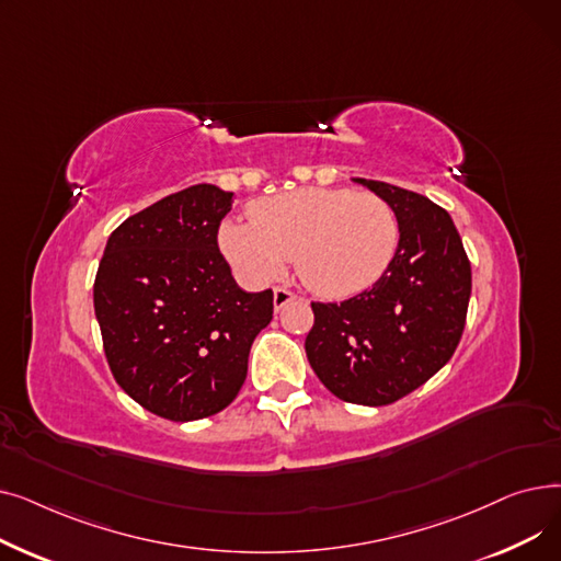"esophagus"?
<instances>
[{
	"label": "esophagus",
	"instance_id": "34e87169",
	"mask_svg": "<svg viewBox=\"0 0 561 561\" xmlns=\"http://www.w3.org/2000/svg\"><path fill=\"white\" fill-rule=\"evenodd\" d=\"M296 300V293H290L288 288H282V286H277L275 290H273V305H275V309L279 311V309H284L288 302H293Z\"/></svg>",
	"mask_w": 561,
	"mask_h": 561
}]
</instances>
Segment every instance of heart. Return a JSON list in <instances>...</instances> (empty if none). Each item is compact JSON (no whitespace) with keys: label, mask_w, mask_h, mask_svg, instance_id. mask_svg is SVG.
I'll return each mask as SVG.
<instances>
[{"label":"heart","mask_w":561,"mask_h":561,"mask_svg":"<svg viewBox=\"0 0 561 561\" xmlns=\"http://www.w3.org/2000/svg\"><path fill=\"white\" fill-rule=\"evenodd\" d=\"M250 220L220 225V250L248 282L277 277L293 259L300 282L322 298L373 286L396 256L400 222L375 193L298 188L250 204Z\"/></svg>","instance_id":"1"}]
</instances>
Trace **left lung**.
<instances>
[{"label":"left lung","mask_w":561,"mask_h":561,"mask_svg":"<svg viewBox=\"0 0 561 561\" xmlns=\"http://www.w3.org/2000/svg\"><path fill=\"white\" fill-rule=\"evenodd\" d=\"M398 214L393 261L370 288L343 302H311L307 359L336 398L381 407L444 368L463 334L470 261L446 209L387 182L355 180Z\"/></svg>","instance_id":"left-lung-1"}]
</instances>
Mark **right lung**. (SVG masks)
Segmentation results:
<instances>
[{"label":"right lung","mask_w":561,"mask_h":561,"mask_svg":"<svg viewBox=\"0 0 561 561\" xmlns=\"http://www.w3.org/2000/svg\"><path fill=\"white\" fill-rule=\"evenodd\" d=\"M233 195L172 193L111 236L93 286L104 355L121 389L174 421L214 416L239 396L273 290L245 293L218 248Z\"/></svg>","instance_id":"1"}]
</instances>
